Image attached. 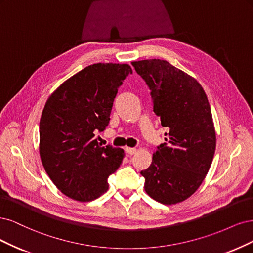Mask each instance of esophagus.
Segmentation results:
<instances>
[{"instance_id": "1", "label": "esophagus", "mask_w": 253, "mask_h": 253, "mask_svg": "<svg viewBox=\"0 0 253 253\" xmlns=\"http://www.w3.org/2000/svg\"><path fill=\"white\" fill-rule=\"evenodd\" d=\"M125 151H126V153L130 154V156H133V154L136 153V149L135 148H131V147H126Z\"/></svg>"}]
</instances>
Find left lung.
Segmentation results:
<instances>
[{
  "mask_svg": "<svg viewBox=\"0 0 253 253\" xmlns=\"http://www.w3.org/2000/svg\"><path fill=\"white\" fill-rule=\"evenodd\" d=\"M151 90L153 111L168 127L166 143L141 171L145 191L164 205L181 203L199 189L212 163L215 129L207 95L193 77L159 59L132 62Z\"/></svg>",
  "mask_w": 253,
  "mask_h": 253,
  "instance_id": "left-lung-1",
  "label": "left lung"
}]
</instances>
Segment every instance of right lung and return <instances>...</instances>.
<instances>
[{
    "mask_svg": "<svg viewBox=\"0 0 253 253\" xmlns=\"http://www.w3.org/2000/svg\"><path fill=\"white\" fill-rule=\"evenodd\" d=\"M128 64L96 63L65 81L48 97L40 121L39 151L48 176L62 193L90 202L108 190L124 150L102 146L95 133L108 125Z\"/></svg>",
    "mask_w": 253,
    "mask_h": 253,
    "instance_id": "1",
    "label": "right lung"
}]
</instances>
